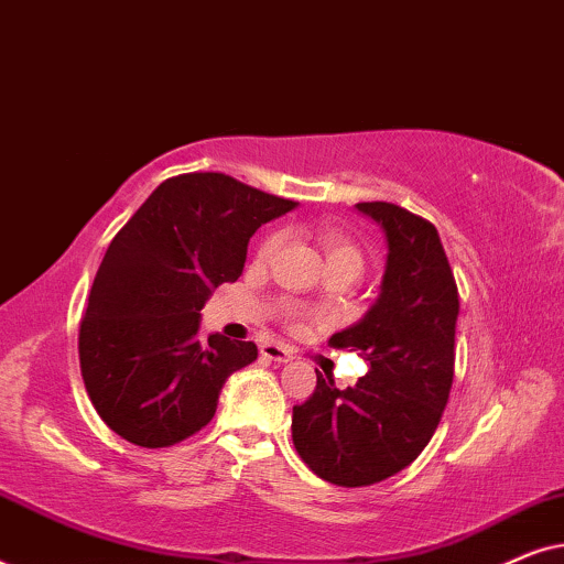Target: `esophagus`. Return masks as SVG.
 Here are the masks:
<instances>
[{
  "label": "esophagus",
  "instance_id": "1",
  "mask_svg": "<svg viewBox=\"0 0 564 564\" xmlns=\"http://www.w3.org/2000/svg\"><path fill=\"white\" fill-rule=\"evenodd\" d=\"M261 357L269 359V361H276V365H284V361L292 359V351L288 349V346L282 344H274V341H267L261 344Z\"/></svg>",
  "mask_w": 564,
  "mask_h": 564
}]
</instances>
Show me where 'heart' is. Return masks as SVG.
<instances>
[{
	"instance_id": "obj_1",
	"label": "heart",
	"mask_w": 564,
	"mask_h": 564,
	"mask_svg": "<svg viewBox=\"0 0 564 564\" xmlns=\"http://www.w3.org/2000/svg\"><path fill=\"white\" fill-rule=\"evenodd\" d=\"M282 241H284L282 230H272V234L264 236V241L259 243V251H257L259 259H272L274 253L280 251ZM318 241H321L323 253H326L328 267L346 264V267H354V269H359V272H361V251L349 236H344L341 230H336V228H321L318 230ZM282 315H284V321L292 323V326H297L300 321L307 318V313L300 311L297 305H284Z\"/></svg>"
}]
</instances>
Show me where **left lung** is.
Listing matches in <instances>:
<instances>
[{"mask_svg":"<svg viewBox=\"0 0 564 564\" xmlns=\"http://www.w3.org/2000/svg\"><path fill=\"white\" fill-rule=\"evenodd\" d=\"M388 238L377 303L357 326L330 336L359 351L369 372L338 390L318 375L292 408V444L315 475L365 488L405 469L434 436L454 380L459 292L434 223L392 203H359Z\"/></svg>","mask_w":564,"mask_h":564,"instance_id":"left-lung-1","label":"left lung"}]
</instances>
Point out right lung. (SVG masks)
Returning <instances> with one entry per match:
<instances>
[{
	"mask_svg": "<svg viewBox=\"0 0 564 564\" xmlns=\"http://www.w3.org/2000/svg\"><path fill=\"white\" fill-rule=\"evenodd\" d=\"M297 203L220 172L161 182L118 230L79 326L87 395L115 434L174 446L213 421L223 384L257 359L253 341H199L213 290L243 272L257 228Z\"/></svg>",
	"mask_w": 564,
	"mask_h": 564,
	"instance_id": "add662e5",
	"label": "right lung"
}]
</instances>
